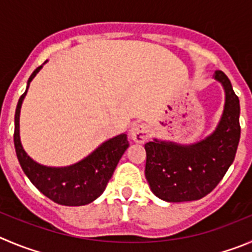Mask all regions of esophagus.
Listing matches in <instances>:
<instances>
[{"mask_svg":"<svg viewBox=\"0 0 252 252\" xmlns=\"http://www.w3.org/2000/svg\"><path fill=\"white\" fill-rule=\"evenodd\" d=\"M131 140L137 143H144L149 138V126L144 123H135L130 129Z\"/></svg>","mask_w":252,"mask_h":252,"instance_id":"obj_1","label":"esophagus"}]
</instances>
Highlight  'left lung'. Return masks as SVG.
<instances>
[{
  "label": "left lung",
  "instance_id": "left-lung-1",
  "mask_svg": "<svg viewBox=\"0 0 252 252\" xmlns=\"http://www.w3.org/2000/svg\"><path fill=\"white\" fill-rule=\"evenodd\" d=\"M215 79L224 86L226 100L210 137L190 147L157 139L145 144V176L152 191L163 200H199L215 189L234 161L241 133L239 97L224 72L216 70Z\"/></svg>",
  "mask_w": 252,
  "mask_h": 252
}]
</instances>
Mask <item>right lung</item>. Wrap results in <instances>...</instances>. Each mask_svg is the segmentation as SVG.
I'll use <instances>...</instances> for the list:
<instances>
[{
  "instance_id": "add662e5",
  "label": "right lung",
  "mask_w": 252,
  "mask_h": 252,
  "mask_svg": "<svg viewBox=\"0 0 252 252\" xmlns=\"http://www.w3.org/2000/svg\"><path fill=\"white\" fill-rule=\"evenodd\" d=\"M42 65L37 67L27 82V89ZM18 99L15 114L16 154L20 165L31 183L48 199L61 205L79 206L95 200L107 187L122 155L129 147L126 134L103 143L89 157L74 165L65 168H49L36 163L26 154L20 140V112L26 93Z\"/></svg>"
}]
</instances>
